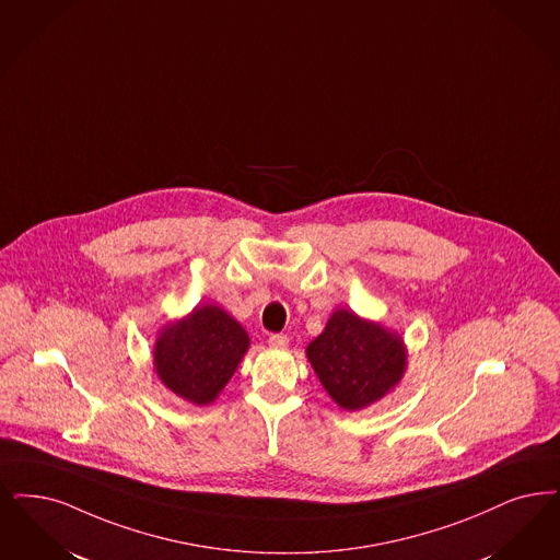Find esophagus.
I'll list each match as a JSON object with an SVG mask.
<instances>
[{
  "label": "esophagus",
  "instance_id": "34e87169",
  "mask_svg": "<svg viewBox=\"0 0 560 560\" xmlns=\"http://www.w3.org/2000/svg\"><path fill=\"white\" fill-rule=\"evenodd\" d=\"M288 343H290V337L283 336V334H272L269 337L270 348H288Z\"/></svg>",
  "mask_w": 560,
  "mask_h": 560
}]
</instances>
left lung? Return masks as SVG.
<instances>
[{
  "mask_svg": "<svg viewBox=\"0 0 560 560\" xmlns=\"http://www.w3.org/2000/svg\"><path fill=\"white\" fill-rule=\"evenodd\" d=\"M306 357L327 394L343 410H360L389 394L406 371L402 337L339 308Z\"/></svg>",
  "mask_w": 560,
  "mask_h": 560,
  "instance_id": "1",
  "label": "left lung"
}]
</instances>
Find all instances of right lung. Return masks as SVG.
<instances>
[{"label": "right lung", "mask_w": 560, "mask_h": 560, "mask_svg": "<svg viewBox=\"0 0 560 560\" xmlns=\"http://www.w3.org/2000/svg\"><path fill=\"white\" fill-rule=\"evenodd\" d=\"M249 348L246 329L217 304L162 327L154 346L160 381L183 400L214 402Z\"/></svg>", "instance_id": "1"}]
</instances>
